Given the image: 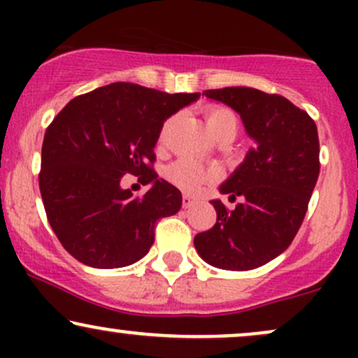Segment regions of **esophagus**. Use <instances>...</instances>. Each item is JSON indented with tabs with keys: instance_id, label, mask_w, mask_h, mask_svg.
I'll list each match as a JSON object with an SVG mask.
<instances>
[{
	"instance_id": "34e87169",
	"label": "esophagus",
	"mask_w": 358,
	"mask_h": 358,
	"mask_svg": "<svg viewBox=\"0 0 358 358\" xmlns=\"http://www.w3.org/2000/svg\"><path fill=\"white\" fill-rule=\"evenodd\" d=\"M193 203H195V199H193L190 193H183V208H190Z\"/></svg>"
}]
</instances>
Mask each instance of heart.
Returning <instances> with one entry per match:
<instances>
[{"mask_svg":"<svg viewBox=\"0 0 358 358\" xmlns=\"http://www.w3.org/2000/svg\"><path fill=\"white\" fill-rule=\"evenodd\" d=\"M203 116L207 129L210 131L213 138H236L239 122H237V116L231 109L224 108V106H208V108H205L203 110ZM171 124H173V117L168 119L165 124H163L162 139L165 138V134L168 133ZM213 176H215L213 170L200 165L199 162L190 158L176 159L175 163H171V165L166 168V178L178 188L187 192H196L199 188H202L205 183L213 180Z\"/></svg>","mask_w":358,"mask_h":358,"instance_id":"obj_1","label":"heart"}]
</instances>
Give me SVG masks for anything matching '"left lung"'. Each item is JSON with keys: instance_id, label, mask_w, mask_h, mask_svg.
Returning <instances> with one entry per match:
<instances>
[{"instance_id": "left-lung-1", "label": "left lung", "mask_w": 358, "mask_h": 358, "mask_svg": "<svg viewBox=\"0 0 358 358\" xmlns=\"http://www.w3.org/2000/svg\"><path fill=\"white\" fill-rule=\"evenodd\" d=\"M203 94L239 113L256 145L220 185V193L239 203L227 210L220 200H212L215 225L196 234L193 244L215 268H259L285 252L301 227L320 175L318 131L306 110L278 94L252 87Z\"/></svg>"}]
</instances>
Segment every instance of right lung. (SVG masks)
Here are the masks:
<instances>
[{
  "instance_id": "1",
  "label": "right lung",
  "mask_w": 358,
  "mask_h": 358,
  "mask_svg": "<svg viewBox=\"0 0 358 358\" xmlns=\"http://www.w3.org/2000/svg\"><path fill=\"white\" fill-rule=\"evenodd\" d=\"M200 97L114 82L73 97L45 131L38 183L57 239L82 264L124 268L146 256L156 222L182 193L153 170L163 122ZM129 173L152 183L143 197L120 188Z\"/></svg>"
}]
</instances>
